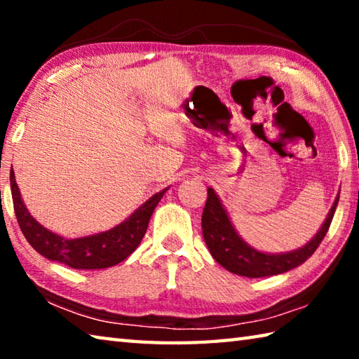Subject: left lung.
Segmentation results:
<instances>
[{"label":"left lung","mask_w":359,"mask_h":359,"mask_svg":"<svg viewBox=\"0 0 359 359\" xmlns=\"http://www.w3.org/2000/svg\"><path fill=\"white\" fill-rule=\"evenodd\" d=\"M337 203L339 196L334 201L323 226L320 228L311 242H307L306 245L297 248L294 252L271 255L255 250L241 239V236L236 233L234 226L231 224L229 217L226 210L223 209L220 199H218L215 191L209 188L208 201H205L201 220L203 236L214 259L233 274L250 278L277 276L302 264L304 261L312 257L326 236L327 229H330Z\"/></svg>","instance_id":"obj_1"}]
</instances>
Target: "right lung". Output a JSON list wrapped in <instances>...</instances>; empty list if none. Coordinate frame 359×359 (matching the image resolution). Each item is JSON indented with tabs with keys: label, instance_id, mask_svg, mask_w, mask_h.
Instances as JSON below:
<instances>
[{
	"label": "right lung",
	"instance_id": "add662e5",
	"mask_svg": "<svg viewBox=\"0 0 359 359\" xmlns=\"http://www.w3.org/2000/svg\"><path fill=\"white\" fill-rule=\"evenodd\" d=\"M11 190L17 222L23 236L36 252L48 259L69 266L72 269H104V267L121 263L141 244L150 217L168 188L154 194L149 201L135 210V214L115 228L106 233L79 239H65L46 229L29 215L22 201L19 187L15 184L14 171L11 172Z\"/></svg>",
	"mask_w": 359,
	"mask_h": 359
}]
</instances>
